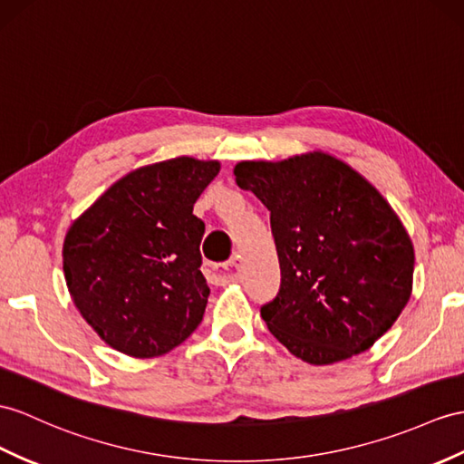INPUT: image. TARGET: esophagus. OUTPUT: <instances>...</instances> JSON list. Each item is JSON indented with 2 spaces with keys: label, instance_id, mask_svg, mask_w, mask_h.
Segmentation results:
<instances>
[{
  "label": "esophagus",
  "instance_id": "obj_1",
  "mask_svg": "<svg viewBox=\"0 0 464 464\" xmlns=\"http://www.w3.org/2000/svg\"><path fill=\"white\" fill-rule=\"evenodd\" d=\"M240 256L230 257L224 264H205V274L214 284H230L240 277Z\"/></svg>",
  "mask_w": 464,
  "mask_h": 464
}]
</instances>
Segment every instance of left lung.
Segmentation results:
<instances>
[{
    "mask_svg": "<svg viewBox=\"0 0 464 464\" xmlns=\"http://www.w3.org/2000/svg\"><path fill=\"white\" fill-rule=\"evenodd\" d=\"M236 183L264 202L281 269L262 307L269 333L309 364L364 353L411 295L413 246L400 218L353 167L321 151L242 161Z\"/></svg>",
    "mask_w": 464,
    "mask_h": 464,
    "instance_id": "left-lung-1",
    "label": "left lung"
}]
</instances>
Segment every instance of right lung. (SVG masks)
I'll use <instances>...</instances> for the list:
<instances>
[{"label":"right lung","mask_w":464,"mask_h":464,"mask_svg":"<svg viewBox=\"0 0 464 464\" xmlns=\"http://www.w3.org/2000/svg\"><path fill=\"white\" fill-rule=\"evenodd\" d=\"M218 171V161L193 157L135 169L66 232L71 297L111 348L161 356L200 324L210 289L200 271L205 222L193 207Z\"/></svg>","instance_id":"add662e5"}]
</instances>
